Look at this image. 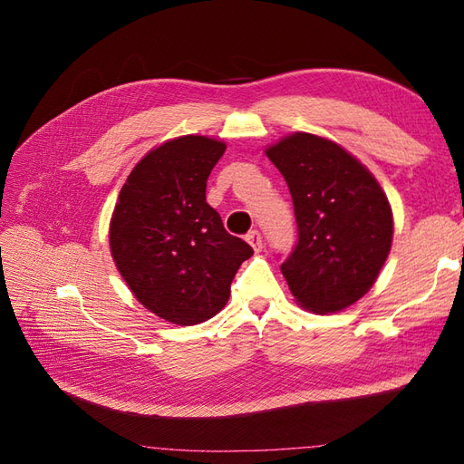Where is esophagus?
<instances>
[{"label":"esophagus","mask_w":464,"mask_h":464,"mask_svg":"<svg viewBox=\"0 0 464 464\" xmlns=\"http://www.w3.org/2000/svg\"><path fill=\"white\" fill-rule=\"evenodd\" d=\"M246 240H247V244L254 247L256 251H261V247H263V237H261V234L257 232V230H251L247 236H246Z\"/></svg>","instance_id":"obj_1"}]
</instances>
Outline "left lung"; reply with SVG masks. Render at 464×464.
Masks as SVG:
<instances>
[{
  "instance_id": "obj_1",
  "label": "left lung",
  "mask_w": 464,
  "mask_h": 464,
  "mask_svg": "<svg viewBox=\"0 0 464 464\" xmlns=\"http://www.w3.org/2000/svg\"><path fill=\"white\" fill-rule=\"evenodd\" d=\"M285 176L298 244L280 265L294 300L315 314L356 304L383 269L392 210L375 176L339 143L296 131L265 149Z\"/></svg>"
}]
</instances>
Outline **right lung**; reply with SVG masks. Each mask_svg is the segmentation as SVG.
<instances>
[{"instance_id":"1","label":"right lung","mask_w":464,"mask_h":464,"mask_svg":"<svg viewBox=\"0 0 464 464\" xmlns=\"http://www.w3.org/2000/svg\"><path fill=\"white\" fill-rule=\"evenodd\" d=\"M227 143L181 135L149 150L125 179L110 220V251L149 312L198 325L230 298L240 265L254 256L207 203V178Z\"/></svg>"}]
</instances>
